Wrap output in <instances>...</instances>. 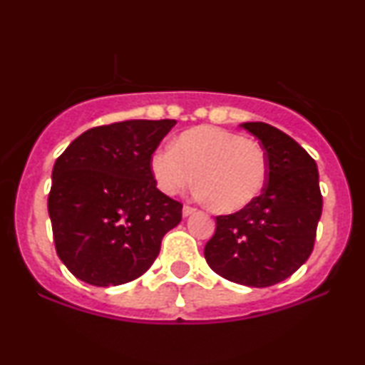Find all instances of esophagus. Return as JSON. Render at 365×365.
Returning a JSON list of instances; mask_svg holds the SVG:
<instances>
[{
    "instance_id": "obj_1",
    "label": "esophagus",
    "mask_w": 365,
    "mask_h": 365,
    "mask_svg": "<svg viewBox=\"0 0 365 365\" xmlns=\"http://www.w3.org/2000/svg\"><path fill=\"white\" fill-rule=\"evenodd\" d=\"M195 212V209L194 207H190V206H183V209H182V215H183V217H188V216H192Z\"/></svg>"
}]
</instances>
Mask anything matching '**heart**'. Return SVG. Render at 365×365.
Masks as SVG:
<instances>
[{
  "label": "heart",
  "mask_w": 365,
  "mask_h": 365,
  "mask_svg": "<svg viewBox=\"0 0 365 365\" xmlns=\"http://www.w3.org/2000/svg\"><path fill=\"white\" fill-rule=\"evenodd\" d=\"M149 166L166 195H177L197 175L199 195L221 215L249 207L267 180V156L261 144L209 125L180 133L171 149H159L150 156Z\"/></svg>",
  "instance_id": "b5f03b06"
}]
</instances>
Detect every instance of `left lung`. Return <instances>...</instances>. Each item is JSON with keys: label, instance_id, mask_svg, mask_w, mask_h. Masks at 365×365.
<instances>
[{"label": "left lung", "instance_id": "8db88e82", "mask_svg": "<svg viewBox=\"0 0 365 365\" xmlns=\"http://www.w3.org/2000/svg\"><path fill=\"white\" fill-rule=\"evenodd\" d=\"M240 127L266 150V187L249 207L216 217L204 255L228 282L264 288L292 276L312 252L322 212L319 171L307 150L282 130L262 121Z\"/></svg>", "mask_w": 365, "mask_h": 365}]
</instances>
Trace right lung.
<instances>
[{
  "mask_svg": "<svg viewBox=\"0 0 365 365\" xmlns=\"http://www.w3.org/2000/svg\"><path fill=\"white\" fill-rule=\"evenodd\" d=\"M175 120H128L83 132L53 168L48 211L61 262L94 287L133 282L153 266L182 204L156 187L150 156Z\"/></svg>",
  "mask_w": 365,
  "mask_h": 365,
  "instance_id": "obj_1",
  "label": "right lung"
}]
</instances>
